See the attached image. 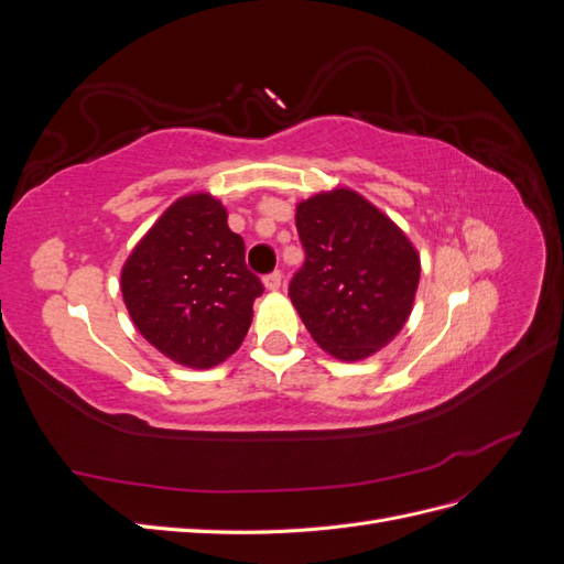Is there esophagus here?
<instances>
[{
  "label": "esophagus",
  "instance_id": "1",
  "mask_svg": "<svg viewBox=\"0 0 564 564\" xmlns=\"http://www.w3.org/2000/svg\"><path fill=\"white\" fill-rule=\"evenodd\" d=\"M263 284H265V289H270V292H275V289H280V284H282V272L280 270L268 272V275L263 278Z\"/></svg>",
  "mask_w": 564,
  "mask_h": 564
}]
</instances>
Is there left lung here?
<instances>
[{"label": "left lung", "instance_id": "1", "mask_svg": "<svg viewBox=\"0 0 564 564\" xmlns=\"http://www.w3.org/2000/svg\"><path fill=\"white\" fill-rule=\"evenodd\" d=\"M296 230L305 259L289 296L305 329L340 360L383 348L412 313L421 275L404 232L352 191L301 202Z\"/></svg>", "mask_w": 564, "mask_h": 564}]
</instances>
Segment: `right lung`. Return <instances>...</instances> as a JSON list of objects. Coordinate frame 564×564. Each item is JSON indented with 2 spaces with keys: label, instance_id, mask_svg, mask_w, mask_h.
<instances>
[{
  "label": "right lung",
  "instance_id": "right-lung-1",
  "mask_svg": "<svg viewBox=\"0 0 564 564\" xmlns=\"http://www.w3.org/2000/svg\"><path fill=\"white\" fill-rule=\"evenodd\" d=\"M122 294L139 332L174 362L209 369L245 340L261 280L209 195L174 202L129 256Z\"/></svg>",
  "mask_w": 564,
  "mask_h": 564
}]
</instances>
